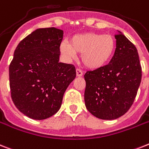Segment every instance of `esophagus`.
<instances>
[{
  "instance_id": "34e87169",
  "label": "esophagus",
  "mask_w": 149,
  "mask_h": 149,
  "mask_svg": "<svg viewBox=\"0 0 149 149\" xmlns=\"http://www.w3.org/2000/svg\"><path fill=\"white\" fill-rule=\"evenodd\" d=\"M77 77H82L83 76V72L79 69H77Z\"/></svg>"
}]
</instances>
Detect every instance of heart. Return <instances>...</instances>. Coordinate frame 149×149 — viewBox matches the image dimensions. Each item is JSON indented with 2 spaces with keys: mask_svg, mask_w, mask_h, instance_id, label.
<instances>
[{
  "mask_svg": "<svg viewBox=\"0 0 149 149\" xmlns=\"http://www.w3.org/2000/svg\"><path fill=\"white\" fill-rule=\"evenodd\" d=\"M115 48L116 39L112 35L86 33L71 37L69 45L61 43L60 51L70 59L74 57L75 54H81L83 66L89 70H97L107 63Z\"/></svg>",
  "mask_w": 149,
  "mask_h": 149,
  "instance_id": "obj_1",
  "label": "heart"
}]
</instances>
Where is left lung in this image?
Here are the masks:
<instances>
[{"label": "left lung", "instance_id": "left-lung-1", "mask_svg": "<svg viewBox=\"0 0 149 149\" xmlns=\"http://www.w3.org/2000/svg\"><path fill=\"white\" fill-rule=\"evenodd\" d=\"M116 48L109 63L84 75V100L94 116L112 120L128 112L141 83V66L137 49L125 35H115Z\"/></svg>", "mask_w": 149, "mask_h": 149}]
</instances>
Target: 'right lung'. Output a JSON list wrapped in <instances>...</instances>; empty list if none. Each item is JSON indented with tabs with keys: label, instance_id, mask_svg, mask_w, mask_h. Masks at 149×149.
Instances as JSON below:
<instances>
[{
	"label": "right lung",
	"instance_id": "obj_1",
	"mask_svg": "<svg viewBox=\"0 0 149 149\" xmlns=\"http://www.w3.org/2000/svg\"><path fill=\"white\" fill-rule=\"evenodd\" d=\"M63 31L37 29L20 41L9 66L11 99L29 118L42 120L60 109L66 88L77 76L72 64L59 62Z\"/></svg>",
	"mask_w": 149,
	"mask_h": 149
}]
</instances>
